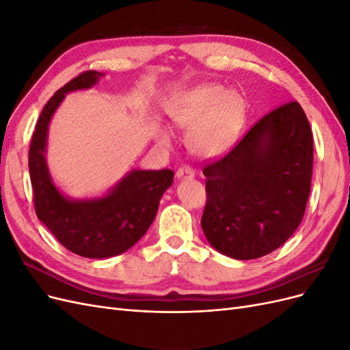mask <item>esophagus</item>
Returning a JSON list of instances; mask_svg holds the SVG:
<instances>
[{"mask_svg":"<svg viewBox=\"0 0 350 350\" xmlns=\"http://www.w3.org/2000/svg\"><path fill=\"white\" fill-rule=\"evenodd\" d=\"M194 176H196V171L189 165H183L181 167H178L176 171L178 179H193Z\"/></svg>","mask_w":350,"mask_h":350,"instance_id":"obj_1","label":"esophagus"}]
</instances>
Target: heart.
<instances>
[{"label": "heart", "instance_id": "heart-1", "mask_svg": "<svg viewBox=\"0 0 350 350\" xmlns=\"http://www.w3.org/2000/svg\"><path fill=\"white\" fill-rule=\"evenodd\" d=\"M245 100L237 92H226L219 84L194 89L172 109V120L189 133V147L200 156L213 157L226 152L237 142L245 121ZM162 142L167 135L161 134Z\"/></svg>", "mask_w": 350, "mask_h": 350}]
</instances>
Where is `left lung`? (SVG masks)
Returning a JSON list of instances; mask_svg holds the SVG:
<instances>
[{"label":"left lung","instance_id":"left-lung-1","mask_svg":"<svg viewBox=\"0 0 350 350\" xmlns=\"http://www.w3.org/2000/svg\"><path fill=\"white\" fill-rule=\"evenodd\" d=\"M312 161V131L298 102L264 115L234 149L203 169L201 228L210 245L237 260L283 245L302 221Z\"/></svg>","mask_w":350,"mask_h":350}]
</instances>
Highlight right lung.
Returning <instances> with one entry per match:
<instances>
[{"instance_id": "1", "label": "right lung", "mask_w": 350, "mask_h": 350, "mask_svg": "<svg viewBox=\"0 0 350 350\" xmlns=\"http://www.w3.org/2000/svg\"><path fill=\"white\" fill-rule=\"evenodd\" d=\"M103 76L83 71L58 89L42 109L31 135L29 172L39 220L68 251L88 258H108L131 248L154 220L174 171H133L102 198L77 201L62 196L52 184L45 162L46 131L52 113L66 93L92 88Z\"/></svg>"}]
</instances>
